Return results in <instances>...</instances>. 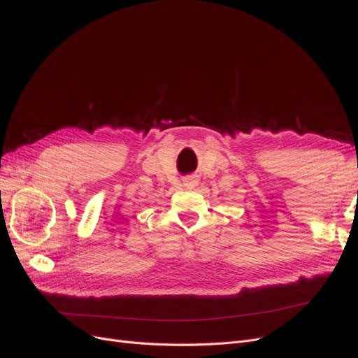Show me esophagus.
Instances as JSON below:
<instances>
[{
  "label": "esophagus",
  "mask_w": 358,
  "mask_h": 358,
  "mask_svg": "<svg viewBox=\"0 0 358 358\" xmlns=\"http://www.w3.org/2000/svg\"><path fill=\"white\" fill-rule=\"evenodd\" d=\"M199 185V176L197 175H188L183 178V187L192 189Z\"/></svg>",
  "instance_id": "obj_1"
}]
</instances>
